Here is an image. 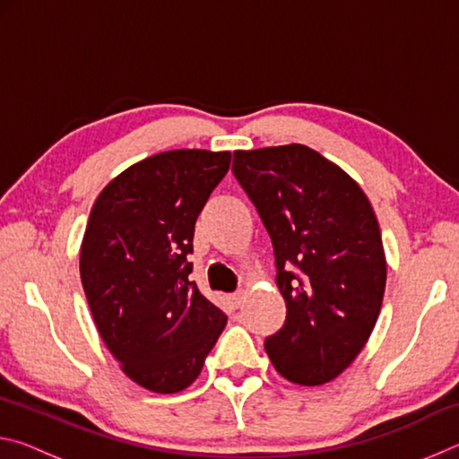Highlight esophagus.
<instances>
[{
    "label": "esophagus",
    "mask_w": 459,
    "mask_h": 459,
    "mask_svg": "<svg viewBox=\"0 0 459 459\" xmlns=\"http://www.w3.org/2000/svg\"><path fill=\"white\" fill-rule=\"evenodd\" d=\"M229 306L232 307V309H238L240 306H243V301H245V298H243V293H232V295H229Z\"/></svg>",
    "instance_id": "34e87169"
}]
</instances>
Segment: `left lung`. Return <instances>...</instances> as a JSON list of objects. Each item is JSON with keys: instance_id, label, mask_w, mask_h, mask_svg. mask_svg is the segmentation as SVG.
Returning a JSON list of instances; mask_svg holds the SVG:
<instances>
[{"instance_id": "1", "label": "left lung", "mask_w": 459, "mask_h": 459, "mask_svg": "<svg viewBox=\"0 0 459 459\" xmlns=\"http://www.w3.org/2000/svg\"><path fill=\"white\" fill-rule=\"evenodd\" d=\"M232 174L273 243L285 324L265 351L295 385L330 383L367 344L383 306L386 261L367 194L306 145L235 152Z\"/></svg>"}]
</instances>
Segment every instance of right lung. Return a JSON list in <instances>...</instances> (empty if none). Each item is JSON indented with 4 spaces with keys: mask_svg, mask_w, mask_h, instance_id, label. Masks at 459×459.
Masks as SVG:
<instances>
[{
    "mask_svg": "<svg viewBox=\"0 0 459 459\" xmlns=\"http://www.w3.org/2000/svg\"><path fill=\"white\" fill-rule=\"evenodd\" d=\"M230 152L174 150L127 168L92 206L81 281L100 338L147 391H184L227 316L190 281L194 224L227 176Z\"/></svg>",
    "mask_w": 459,
    "mask_h": 459,
    "instance_id": "obj_1",
    "label": "right lung"
}]
</instances>
